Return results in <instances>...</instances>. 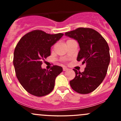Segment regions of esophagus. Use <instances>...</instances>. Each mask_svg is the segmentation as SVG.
<instances>
[{
  "label": "esophagus",
  "instance_id": "obj_1",
  "mask_svg": "<svg viewBox=\"0 0 121 121\" xmlns=\"http://www.w3.org/2000/svg\"><path fill=\"white\" fill-rule=\"evenodd\" d=\"M63 71H65L67 70L68 68H66V67H63Z\"/></svg>",
  "mask_w": 121,
  "mask_h": 121
}]
</instances>
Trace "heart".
I'll use <instances>...</instances> for the list:
<instances>
[{
	"label": "heart",
	"mask_w": 121,
	"mask_h": 121,
	"mask_svg": "<svg viewBox=\"0 0 121 121\" xmlns=\"http://www.w3.org/2000/svg\"><path fill=\"white\" fill-rule=\"evenodd\" d=\"M71 40H67V41H71Z\"/></svg>",
	"instance_id": "1"
}]
</instances>
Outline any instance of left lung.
Segmentation results:
<instances>
[{
    "label": "left lung",
    "instance_id": "obj_1",
    "mask_svg": "<svg viewBox=\"0 0 121 121\" xmlns=\"http://www.w3.org/2000/svg\"><path fill=\"white\" fill-rule=\"evenodd\" d=\"M65 35L77 40L80 50L77 60L86 63L84 72L74 69L75 77L69 84L78 93H90L101 84L107 74L110 62L108 43L98 31L91 28L79 27Z\"/></svg>",
    "mask_w": 121,
    "mask_h": 121
}]
</instances>
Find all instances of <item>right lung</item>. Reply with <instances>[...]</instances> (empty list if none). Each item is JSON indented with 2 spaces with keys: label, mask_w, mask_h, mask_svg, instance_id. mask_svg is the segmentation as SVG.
<instances>
[{
  "label": "right lung",
  "mask_w": 121,
  "mask_h": 121,
  "mask_svg": "<svg viewBox=\"0 0 121 121\" xmlns=\"http://www.w3.org/2000/svg\"><path fill=\"white\" fill-rule=\"evenodd\" d=\"M63 33L50 35L40 30L27 33L17 44L13 65L16 75L24 90L33 95L43 97L50 93L55 80L63 68L53 65L50 69L41 68L42 61L50 56L51 47Z\"/></svg>",
  "instance_id": "add662e5"
}]
</instances>
